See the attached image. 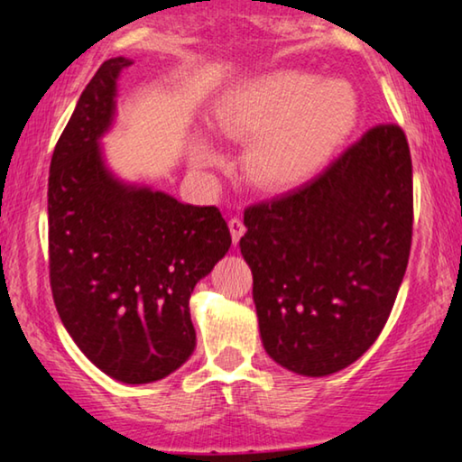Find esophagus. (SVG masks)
<instances>
[{
	"instance_id": "esophagus-1",
	"label": "esophagus",
	"mask_w": 462,
	"mask_h": 462,
	"mask_svg": "<svg viewBox=\"0 0 462 462\" xmlns=\"http://www.w3.org/2000/svg\"><path fill=\"white\" fill-rule=\"evenodd\" d=\"M228 228H230V234H232V243L236 245L238 240H240V236H243V234H245V224H243V219L232 217L230 222H228Z\"/></svg>"
}]
</instances>
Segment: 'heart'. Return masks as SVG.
Wrapping results in <instances>:
<instances>
[{"instance_id":"obj_1","label":"heart","mask_w":462,"mask_h":462,"mask_svg":"<svg viewBox=\"0 0 462 462\" xmlns=\"http://www.w3.org/2000/svg\"><path fill=\"white\" fill-rule=\"evenodd\" d=\"M359 101L342 80L280 68L238 82L216 109L219 133L251 139L245 153L246 178L257 189L288 190L311 180L338 153L356 126ZM192 162L211 165L209 144L192 149Z\"/></svg>"}]
</instances>
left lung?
<instances>
[{
    "label": "left lung",
    "instance_id": "1",
    "mask_svg": "<svg viewBox=\"0 0 462 462\" xmlns=\"http://www.w3.org/2000/svg\"><path fill=\"white\" fill-rule=\"evenodd\" d=\"M240 253L267 355L321 377L377 340L407 272L412 163L396 124L369 128L300 189L245 209Z\"/></svg>",
    "mask_w": 462,
    "mask_h": 462
}]
</instances>
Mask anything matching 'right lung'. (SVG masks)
Wrapping results in <instances>:
<instances>
[{"mask_svg":"<svg viewBox=\"0 0 462 462\" xmlns=\"http://www.w3.org/2000/svg\"><path fill=\"white\" fill-rule=\"evenodd\" d=\"M133 61H103L53 149L47 190L50 282L60 319L91 363L124 383L170 375L195 350L189 299L228 253L217 208L124 184L99 139L116 114V80Z\"/></svg>","mask_w":462,"mask_h":462,"instance_id":"1","label":"right lung"}]
</instances>
